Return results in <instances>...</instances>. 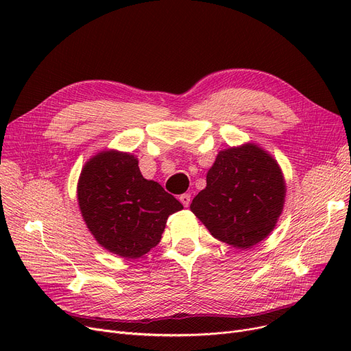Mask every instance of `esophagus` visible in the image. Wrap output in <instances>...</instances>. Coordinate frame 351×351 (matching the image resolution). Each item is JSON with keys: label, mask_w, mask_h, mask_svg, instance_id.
<instances>
[{"label": "esophagus", "mask_w": 351, "mask_h": 351, "mask_svg": "<svg viewBox=\"0 0 351 351\" xmlns=\"http://www.w3.org/2000/svg\"><path fill=\"white\" fill-rule=\"evenodd\" d=\"M179 200L182 202L183 206L188 208V206L191 205V195H189V193H183V195L179 196Z\"/></svg>", "instance_id": "1"}]
</instances>
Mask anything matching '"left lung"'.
Here are the masks:
<instances>
[{
  "instance_id": "obj_1",
  "label": "left lung",
  "mask_w": 351,
  "mask_h": 351,
  "mask_svg": "<svg viewBox=\"0 0 351 351\" xmlns=\"http://www.w3.org/2000/svg\"><path fill=\"white\" fill-rule=\"evenodd\" d=\"M285 197L286 182L278 160L247 142L217 154L206 188L195 196L191 210L217 241L250 249L273 232Z\"/></svg>"
}]
</instances>
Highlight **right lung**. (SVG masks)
<instances>
[{"instance_id":"1","label":"right lung","mask_w":351,"mask_h":351,"mask_svg":"<svg viewBox=\"0 0 351 351\" xmlns=\"http://www.w3.org/2000/svg\"><path fill=\"white\" fill-rule=\"evenodd\" d=\"M77 196L95 241L125 259H138L154 249L166 220L183 209L158 182L142 176L135 155L117 149L101 151L85 162Z\"/></svg>"}]
</instances>
